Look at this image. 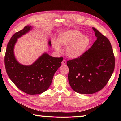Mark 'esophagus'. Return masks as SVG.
<instances>
[{"instance_id": "esophagus-1", "label": "esophagus", "mask_w": 121, "mask_h": 121, "mask_svg": "<svg viewBox=\"0 0 121 121\" xmlns=\"http://www.w3.org/2000/svg\"><path fill=\"white\" fill-rule=\"evenodd\" d=\"M66 60H64L63 61H62V62H61V64H62V65H65V64H66Z\"/></svg>"}]
</instances>
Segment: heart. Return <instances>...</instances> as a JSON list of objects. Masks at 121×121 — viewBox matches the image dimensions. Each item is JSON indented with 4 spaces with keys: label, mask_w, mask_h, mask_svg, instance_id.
<instances>
[{
    "label": "heart",
    "mask_w": 121,
    "mask_h": 121,
    "mask_svg": "<svg viewBox=\"0 0 121 121\" xmlns=\"http://www.w3.org/2000/svg\"><path fill=\"white\" fill-rule=\"evenodd\" d=\"M90 40L87 36L75 30H69L61 33L58 36L57 41L53 40L52 45L57 52L62 51L60 46L67 47L65 53L72 59L82 56L85 53L90 45Z\"/></svg>",
    "instance_id": "obj_1"
}]
</instances>
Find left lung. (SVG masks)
Here are the masks:
<instances>
[{
    "mask_svg": "<svg viewBox=\"0 0 121 121\" xmlns=\"http://www.w3.org/2000/svg\"><path fill=\"white\" fill-rule=\"evenodd\" d=\"M97 39L78 58L68 60V80L75 92L85 94L98 92L106 85L115 68V58L108 39L92 28Z\"/></svg>",
    "mask_w": 121,
    "mask_h": 121,
    "instance_id": "left-lung-1",
    "label": "left lung"
}]
</instances>
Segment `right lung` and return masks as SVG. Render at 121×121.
Here are the masks:
<instances>
[{
  "mask_svg": "<svg viewBox=\"0 0 121 121\" xmlns=\"http://www.w3.org/2000/svg\"><path fill=\"white\" fill-rule=\"evenodd\" d=\"M32 28L31 26H27L13 35L7 45L4 63L9 78L18 88L27 94L34 95L48 89L55 73L61 66L63 58L54 57L45 52L31 65L19 63L14 54V45L18 38ZM48 44L52 45L50 40Z\"/></svg>",
  "mask_w": 121,
  "mask_h": 121,
  "instance_id": "1",
  "label": "right lung"
}]
</instances>
